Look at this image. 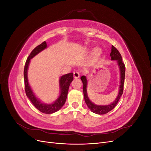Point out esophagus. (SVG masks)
Masks as SVG:
<instances>
[{
	"instance_id": "esophagus-1",
	"label": "esophagus",
	"mask_w": 151,
	"mask_h": 151,
	"mask_svg": "<svg viewBox=\"0 0 151 151\" xmlns=\"http://www.w3.org/2000/svg\"><path fill=\"white\" fill-rule=\"evenodd\" d=\"M74 78H76V79L79 78V77H80L79 72H74Z\"/></svg>"
}]
</instances>
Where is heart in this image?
<instances>
[{
  "label": "heart",
  "instance_id": "obj_1",
  "mask_svg": "<svg viewBox=\"0 0 151 151\" xmlns=\"http://www.w3.org/2000/svg\"><path fill=\"white\" fill-rule=\"evenodd\" d=\"M101 53V49L99 48H96L94 51H93V55L94 57H98L99 55H100V54Z\"/></svg>",
  "mask_w": 151,
  "mask_h": 151
}]
</instances>
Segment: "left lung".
<instances>
[{
	"instance_id": "left-lung-1",
	"label": "left lung",
	"mask_w": 151,
	"mask_h": 151,
	"mask_svg": "<svg viewBox=\"0 0 151 151\" xmlns=\"http://www.w3.org/2000/svg\"><path fill=\"white\" fill-rule=\"evenodd\" d=\"M110 56L111 58V60H116L118 65L119 66L120 70V89H119V93H118V96L115 101H114L113 103L109 105H105V106H99V105L94 104L91 102L88 96V94H87V79L86 77L84 76H83L81 77V81H83V93H84V100L85 102L87 104V106L90 109V110L94 113L98 114V115H104V114H106L110 111L111 110L116 106V104L118 103V101L121 97V96L123 94V87H124V80H125V65L124 63L122 61V55L120 53L119 51L112 45L111 47V52L110 53Z\"/></svg>"
}]
</instances>
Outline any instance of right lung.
<instances>
[{
  "instance_id": "add662e5",
  "label": "right lung",
  "mask_w": 151,
  "mask_h": 151,
  "mask_svg": "<svg viewBox=\"0 0 151 151\" xmlns=\"http://www.w3.org/2000/svg\"><path fill=\"white\" fill-rule=\"evenodd\" d=\"M47 48V43L45 42L41 43L38 45L37 47L35 48L33 51H32L28 57L25 63L24 68V87H25V92L28 98L29 99L31 103H33L34 106L37 108L38 110L41 112L46 114H52L59 110L65 104L68 88L72 81H73V73H68L64 76H63L60 79V94L59 98L52 104H43L41 103L39 99L36 98L33 91H32L30 86L28 84V77H27V72H28V68L29 63L30 62V59L34 57L36 55H37L40 52H42L45 48Z\"/></svg>"
}]
</instances>
